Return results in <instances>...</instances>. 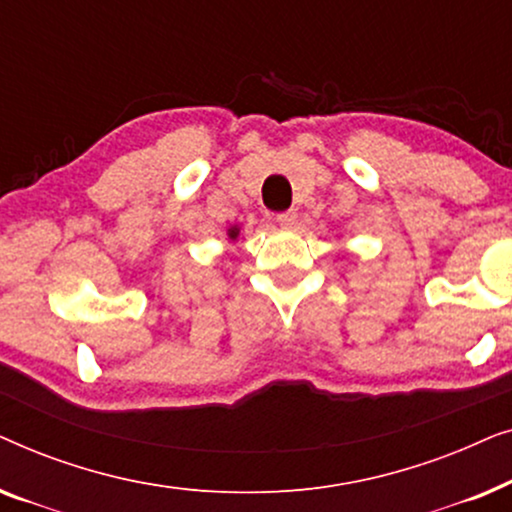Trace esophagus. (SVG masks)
Returning a JSON list of instances; mask_svg holds the SVG:
<instances>
[{"mask_svg":"<svg viewBox=\"0 0 512 512\" xmlns=\"http://www.w3.org/2000/svg\"><path fill=\"white\" fill-rule=\"evenodd\" d=\"M277 223L282 228H296V223H298V214L293 212V209H289V212H282V214H277Z\"/></svg>","mask_w":512,"mask_h":512,"instance_id":"1","label":"esophagus"}]
</instances>
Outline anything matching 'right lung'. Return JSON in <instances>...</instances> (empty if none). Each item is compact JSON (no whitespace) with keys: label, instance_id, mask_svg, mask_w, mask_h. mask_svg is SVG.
Instances as JSON below:
<instances>
[{"label":"right lung","instance_id":"1","mask_svg":"<svg viewBox=\"0 0 512 512\" xmlns=\"http://www.w3.org/2000/svg\"><path fill=\"white\" fill-rule=\"evenodd\" d=\"M226 235H228L230 242H235L237 237H240V226H230V228L226 230Z\"/></svg>","mask_w":512,"mask_h":512}]
</instances>
